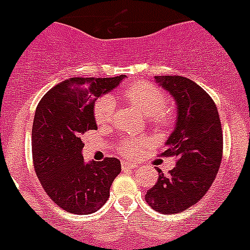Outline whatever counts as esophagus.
I'll list each match as a JSON object with an SVG mask.
<instances>
[{"label":"esophagus","instance_id":"obj_1","mask_svg":"<svg viewBox=\"0 0 250 250\" xmlns=\"http://www.w3.org/2000/svg\"><path fill=\"white\" fill-rule=\"evenodd\" d=\"M137 167H139L137 164H131V163H127V162H123V163H122V169H123V171H128V169H136Z\"/></svg>","mask_w":250,"mask_h":250}]
</instances>
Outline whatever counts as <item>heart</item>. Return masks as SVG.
I'll list each match as a JSON object with an SVG mask.
<instances>
[{
	"label": "heart",
	"mask_w": 250,
	"mask_h": 250,
	"mask_svg": "<svg viewBox=\"0 0 250 250\" xmlns=\"http://www.w3.org/2000/svg\"><path fill=\"white\" fill-rule=\"evenodd\" d=\"M125 99L141 113L150 117L151 123L166 129L173 123V111L167 104V95L149 82H136L125 91ZM115 114V100L109 95L100 97L93 105V118L97 125H110ZM146 145L145 140L127 139L119 145V151L127 158H136Z\"/></svg>",
	"instance_id": "b5f03b06"
}]
</instances>
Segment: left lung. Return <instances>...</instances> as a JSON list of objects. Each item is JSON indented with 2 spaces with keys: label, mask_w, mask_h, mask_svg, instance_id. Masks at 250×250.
Listing matches in <instances>:
<instances>
[{
  "label": "left lung",
  "mask_w": 250,
  "mask_h": 250,
  "mask_svg": "<svg viewBox=\"0 0 250 250\" xmlns=\"http://www.w3.org/2000/svg\"><path fill=\"white\" fill-rule=\"evenodd\" d=\"M155 81L177 104L176 128L160 157H174L177 163L164 176L157 168V184L145 199L163 214L181 213L206 195L220 169L224 137L220 114L212 97L194 81L181 76H157Z\"/></svg>",
  "instance_id": "8db88e82"
}]
</instances>
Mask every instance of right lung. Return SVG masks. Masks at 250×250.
<instances>
[{
	"label": "right lung",
	"mask_w": 250,
	"mask_h": 250,
	"mask_svg": "<svg viewBox=\"0 0 250 250\" xmlns=\"http://www.w3.org/2000/svg\"><path fill=\"white\" fill-rule=\"evenodd\" d=\"M123 78H69L38 103L32 127L34 169L44 192L66 212L91 214L100 209L121 172L117 158L86 163L81 136L97 129L95 101Z\"/></svg>",
	"instance_id": "obj_1"
}]
</instances>
